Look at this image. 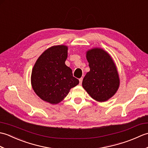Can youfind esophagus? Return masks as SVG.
Listing matches in <instances>:
<instances>
[{"label": "esophagus", "mask_w": 148, "mask_h": 148, "mask_svg": "<svg viewBox=\"0 0 148 148\" xmlns=\"http://www.w3.org/2000/svg\"><path fill=\"white\" fill-rule=\"evenodd\" d=\"M79 84H82V81H83V77L80 78V79H79Z\"/></svg>", "instance_id": "1"}]
</instances>
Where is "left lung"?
I'll use <instances>...</instances> for the list:
<instances>
[{
  "mask_svg": "<svg viewBox=\"0 0 148 148\" xmlns=\"http://www.w3.org/2000/svg\"><path fill=\"white\" fill-rule=\"evenodd\" d=\"M90 71L83 80L87 93L98 102H105L114 95L119 86L116 65L109 53L101 48H93L86 52Z\"/></svg>",
  "mask_w": 148,
  "mask_h": 148,
  "instance_id": "8db88e82",
  "label": "left lung"
}]
</instances>
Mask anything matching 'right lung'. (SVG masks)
Listing matches in <instances>:
<instances>
[{
	"instance_id": "obj_1",
	"label": "right lung",
	"mask_w": 148,
	"mask_h": 148,
	"mask_svg": "<svg viewBox=\"0 0 148 148\" xmlns=\"http://www.w3.org/2000/svg\"><path fill=\"white\" fill-rule=\"evenodd\" d=\"M67 46H52L44 51L34 65L31 83L34 92L44 101L56 104L79 84L70 67L65 65Z\"/></svg>"
}]
</instances>
